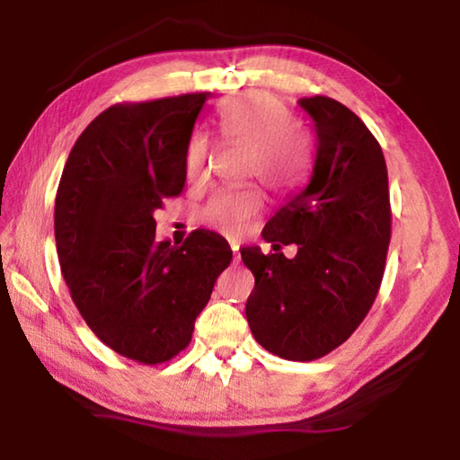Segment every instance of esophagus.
I'll use <instances>...</instances> for the list:
<instances>
[{
    "mask_svg": "<svg viewBox=\"0 0 460 460\" xmlns=\"http://www.w3.org/2000/svg\"><path fill=\"white\" fill-rule=\"evenodd\" d=\"M231 252H233V263L239 261V245L235 241H231Z\"/></svg>",
    "mask_w": 460,
    "mask_h": 460,
    "instance_id": "esophagus-1",
    "label": "esophagus"
}]
</instances>
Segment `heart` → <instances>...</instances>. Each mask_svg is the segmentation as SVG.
I'll return each mask as SVG.
<instances>
[{"mask_svg":"<svg viewBox=\"0 0 460 460\" xmlns=\"http://www.w3.org/2000/svg\"><path fill=\"white\" fill-rule=\"evenodd\" d=\"M217 128L225 142L249 150L247 174H255L271 189L290 186L305 168V147L296 134L290 109L268 91H245L225 99L217 111ZM207 160V139L194 136L184 158L190 182L205 178ZM260 211L261 194L247 186L217 192L202 208L200 219L227 235H239Z\"/></svg>","mask_w":460,"mask_h":460,"instance_id":"b5f03b06","label":"heart"}]
</instances>
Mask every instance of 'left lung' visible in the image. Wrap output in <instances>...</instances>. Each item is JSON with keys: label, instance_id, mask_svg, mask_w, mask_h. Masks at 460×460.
<instances>
[{"label": "left lung", "instance_id": "1", "mask_svg": "<svg viewBox=\"0 0 460 460\" xmlns=\"http://www.w3.org/2000/svg\"><path fill=\"white\" fill-rule=\"evenodd\" d=\"M314 126L308 182L261 237L276 253L241 249L255 288L245 316L255 341L282 359L313 361L342 345L367 316L392 237L387 168L367 126L339 101L305 97ZM296 243L288 261L277 249Z\"/></svg>", "mask_w": 460, "mask_h": 460}]
</instances>
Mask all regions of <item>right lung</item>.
<instances>
[{
    "mask_svg": "<svg viewBox=\"0 0 460 460\" xmlns=\"http://www.w3.org/2000/svg\"><path fill=\"white\" fill-rule=\"evenodd\" d=\"M208 93L119 103L93 119L62 170L54 237L84 323L109 349L155 365L186 349L233 252L197 229L155 241L154 215L186 181V147Z\"/></svg>",
    "mask_w": 460,
    "mask_h": 460,
    "instance_id": "right-lung-1",
    "label": "right lung"
}]
</instances>
